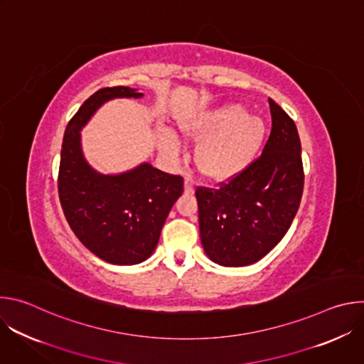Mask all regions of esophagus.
<instances>
[{
  "label": "esophagus",
  "instance_id": "34e87169",
  "mask_svg": "<svg viewBox=\"0 0 364 364\" xmlns=\"http://www.w3.org/2000/svg\"><path fill=\"white\" fill-rule=\"evenodd\" d=\"M184 193L186 194H193L194 193V184L191 183L190 178H186V181H184Z\"/></svg>",
  "mask_w": 364,
  "mask_h": 364
}]
</instances>
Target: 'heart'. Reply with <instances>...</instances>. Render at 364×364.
Instances as JSON below:
<instances>
[{
    "instance_id": "heart-1",
    "label": "heart",
    "mask_w": 364,
    "mask_h": 364,
    "mask_svg": "<svg viewBox=\"0 0 364 364\" xmlns=\"http://www.w3.org/2000/svg\"><path fill=\"white\" fill-rule=\"evenodd\" d=\"M181 132L200 139L196 161L200 171L213 180H228L242 173L255 159L265 135L261 118L245 114L240 105H223L201 111L180 122ZM168 144L177 139L168 135Z\"/></svg>"
}]
</instances>
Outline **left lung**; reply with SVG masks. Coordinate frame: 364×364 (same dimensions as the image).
Returning a JSON list of instances; mask_svg holds the SVG:
<instances>
[{"label": "left lung", "instance_id": "8db88e82", "mask_svg": "<svg viewBox=\"0 0 364 364\" xmlns=\"http://www.w3.org/2000/svg\"><path fill=\"white\" fill-rule=\"evenodd\" d=\"M272 128L262 154L218 188L197 187L200 239L213 262L246 267L288 232L304 190L301 141L292 118L268 99Z\"/></svg>", "mask_w": 364, "mask_h": 364}]
</instances>
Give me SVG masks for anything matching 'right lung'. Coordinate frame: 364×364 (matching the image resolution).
Here are the masks:
<instances>
[{"label":"right lung","instance_id":"obj_1","mask_svg":"<svg viewBox=\"0 0 364 364\" xmlns=\"http://www.w3.org/2000/svg\"><path fill=\"white\" fill-rule=\"evenodd\" d=\"M141 96L127 86L95 92L69 121L60 152L58 188L66 220L92 253L114 265H135L151 256L173 204L184 190L181 176L148 163L119 176H105L83 159L79 131L102 103Z\"/></svg>","mask_w":364,"mask_h":364}]
</instances>
